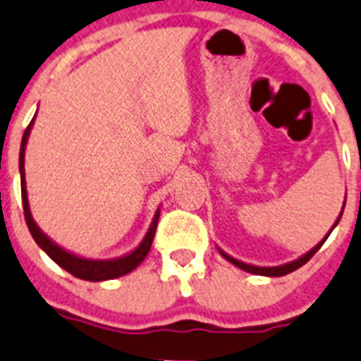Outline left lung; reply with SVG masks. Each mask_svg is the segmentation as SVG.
Instances as JSON below:
<instances>
[{
    "instance_id": "8db88e82",
    "label": "left lung",
    "mask_w": 361,
    "mask_h": 361,
    "mask_svg": "<svg viewBox=\"0 0 361 361\" xmlns=\"http://www.w3.org/2000/svg\"><path fill=\"white\" fill-rule=\"evenodd\" d=\"M343 208H345V201H343ZM343 208H341L340 215H338V219H336V223L332 224V228H331V230H329L327 235L323 237L322 241H319L318 245L314 246V248H310V250L307 252V254H303V255H301V257H298V259L290 261V263L279 264V267H257V264H250V263H245V261L235 259V257H232V255L226 254V252H224V250H221V248H219V246H217V250H219V254L223 255L224 259L230 261V263H232V264H235L237 269L245 270V272L255 274V276H269V277H281V276H286V274L294 272V270H298V269H300V267H303V264L307 263V261H309L310 257H312V255L319 250V248H322L323 243L327 241V237L331 235L332 230H334V228L338 226V223H340L341 215H343Z\"/></svg>"
}]
</instances>
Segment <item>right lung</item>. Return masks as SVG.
<instances>
[{
  "label": "right lung",
  "instance_id": "add662e5",
  "mask_svg": "<svg viewBox=\"0 0 361 361\" xmlns=\"http://www.w3.org/2000/svg\"><path fill=\"white\" fill-rule=\"evenodd\" d=\"M36 118V115H34ZM34 118L30 120L29 128L25 129L23 138H21V147H20V178H21V201H23V214H25L27 226H29L30 235L34 237L36 245L42 248L45 254L51 257L58 267H61L63 270H67L69 274H73L78 279H85V281H107V279H116L120 276H126V274L133 272L138 264L146 259L147 252L151 248V243H153V237H155L157 224H159L160 217V208H157L155 215H153V221H151L149 228H147L146 235L140 241V245L137 248H133L128 254L115 257V259H89V257H82V255H76L73 252L61 248L58 243H54L47 233L42 232V228L36 224V221L32 219L29 206V197H27V183H25V149L27 142H29L30 129L34 126Z\"/></svg>",
  "mask_w": 361,
  "mask_h": 361
}]
</instances>
